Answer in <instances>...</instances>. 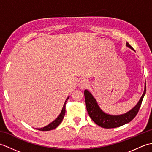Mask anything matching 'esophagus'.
<instances>
[{"label":"esophagus","mask_w":152,"mask_h":152,"mask_svg":"<svg viewBox=\"0 0 152 152\" xmlns=\"http://www.w3.org/2000/svg\"><path fill=\"white\" fill-rule=\"evenodd\" d=\"M89 86L88 82L86 80H81V82H80V88L81 89H84L87 88Z\"/></svg>","instance_id":"obj_1"}]
</instances>
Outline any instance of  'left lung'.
I'll list each match as a JSON object with an SVG mask.
<instances>
[{"label": "left lung", "instance_id": "1", "mask_svg": "<svg viewBox=\"0 0 152 152\" xmlns=\"http://www.w3.org/2000/svg\"><path fill=\"white\" fill-rule=\"evenodd\" d=\"M126 45H127V47L130 48L131 49L134 51V50L128 42L126 43ZM146 86L145 85L144 91L139 102L129 112L120 115H111L106 114L104 112H103L99 107L97 102H96L95 98L91 94V93L88 91V90H85L84 95L87 110H88L89 117L91 118V119L96 125H98L100 127L106 129L120 127V126L127 124V123L130 122L131 120H133L135 116L137 115L140 108L144 96L145 94H146Z\"/></svg>", "mask_w": 152, "mask_h": 152}]
</instances>
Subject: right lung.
Returning a JSON list of instances; mask_svg holds the SVG:
<instances>
[{
	"label": "right lung",
	"instance_id": "1",
	"mask_svg": "<svg viewBox=\"0 0 152 152\" xmlns=\"http://www.w3.org/2000/svg\"><path fill=\"white\" fill-rule=\"evenodd\" d=\"M68 99H69V97L66 99V101H65V102H64V104L63 108L62 109V111H61L60 115H59V117H58L56 119V120L53 121L52 123H51L50 124L46 126V127H44L43 128H41V129H38L39 131H50V130L54 129H56L58 125H59V124H61V123L62 122L63 119V118H64V114H65V107H66L65 105H66V102L67 101Z\"/></svg>",
	"mask_w": 152,
	"mask_h": 152
}]
</instances>
